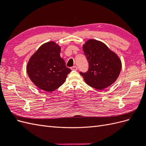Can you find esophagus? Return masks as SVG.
Wrapping results in <instances>:
<instances>
[{
  "label": "esophagus",
  "mask_w": 146,
  "mask_h": 146,
  "mask_svg": "<svg viewBox=\"0 0 146 146\" xmlns=\"http://www.w3.org/2000/svg\"><path fill=\"white\" fill-rule=\"evenodd\" d=\"M70 69H71V70H77V67L76 66H72V67L70 68Z\"/></svg>",
  "instance_id": "1"
}]
</instances>
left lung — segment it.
<instances>
[{"mask_svg": "<svg viewBox=\"0 0 146 146\" xmlns=\"http://www.w3.org/2000/svg\"><path fill=\"white\" fill-rule=\"evenodd\" d=\"M83 50L89 64L86 72L80 74L88 85L102 90L115 82L120 74V58L102 42L89 39L83 46Z\"/></svg>", "mask_w": 146, "mask_h": 146, "instance_id": "8db88e82", "label": "left lung"}]
</instances>
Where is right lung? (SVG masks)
I'll return each mask as SVG.
<instances>
[{
	"instance_id": "add662e5",
	"label": "right lung",
	"mask_w": 146,
	"mask_h": 146,
	"mask_svg": "<svg viewBox=\"0 0 146 146\" xmlns=\"http://www.w3.org/2000/svg\"><path fill=\"white\" fill-rule=\"evenodd\" d=\"M61 47L54 41L44 44L30 57L27 65L30 80L39 89L52 92L64 83L71 71L60 56Z\"/></svg>"
}]
</instances>
